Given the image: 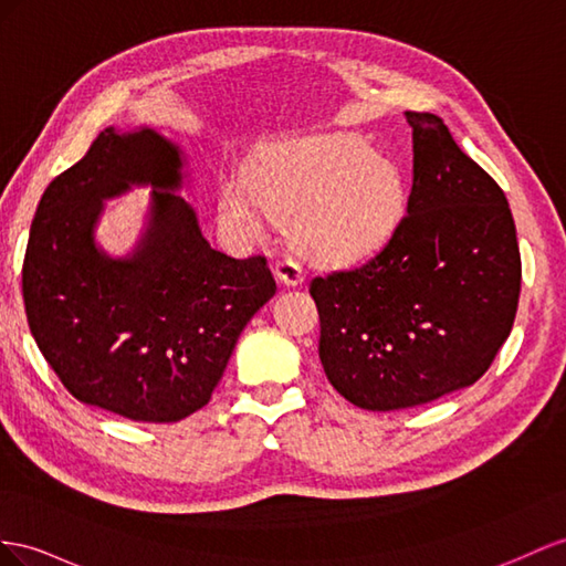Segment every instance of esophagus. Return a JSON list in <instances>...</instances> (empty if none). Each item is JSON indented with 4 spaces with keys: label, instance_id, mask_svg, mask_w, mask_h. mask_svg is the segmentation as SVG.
<instances>
[{
    "label": "esophagus",
    "instance_id": "34e87169",
    "mask_svg": "<svg viewBox=\"0 0 566 566\" xmlns=\"http://www.w3.org/2000/svg\"><path fill=\"white\" fill-rule=\"evenodd\" d=\"M274 274H277V280L286 286H296L301 284L303 280H306V272H303V268L296 263L294 258H282L277 265H274Z\"/></svg>",
    "mask_w": 566,
    "mask_h": 566
}]
</instances>
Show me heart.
<instances>
[{
    "label": "heart",
    "mask_w": 566,
    "mask_h": 566,
    "mask_svg": "<svg viewBox=\"0 0 566 566\" xmlns=\"http://www.w3.org/2000/svg\"><path fill=\"white\" fill-rule=\"evenodd\" d=\"M224 222L245 239L274 220H292L303 255L323 265H349L380 249L407 210L397 165L354 136H308L260 155L253 177L222 184Z\"/></svg>",
    "instance_id": "b5f03b06"
}]
</instances>
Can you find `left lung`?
I'll list each match as a JSON object with an SVG mask.
<instances>
[{"label":"left lung","mask_w":566,"mask_h":566,"mask_svg":"<svg viewBox=\"0 0 566 566\" xmlns=\"http://www.w3.org/2000/svg\"><path fill=\"white\" fill-rule=\"evenodd\" d=\"M413 184L366 265L313 277L327 380L368 411L473 385L516 317L521 255L504 191L430 112H407Z\"/></svg>","instance_id":"1"}]
</instances>
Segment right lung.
<instances>
[{
  "label": "right lung",
  "instance_id": "obj_1",
  "mask_svg": "<svg viewBox=\"0 0 566 566\" xmlns=\"http://www.w3.org/2000/svg\"><path fill=\"white\" fill-rule=\"evenodd\" d=\"M184 157L153 128H105L45 188L23 258L31 335L78 401L140 423L202 409L251 317L277 292L265 255L237 260L200 234L177 193ZM153 185L134 254L94 241L104 200Z\"/></svg>",
  "mask_w": 566,
  "mask_h": 566
}]
</instances>
